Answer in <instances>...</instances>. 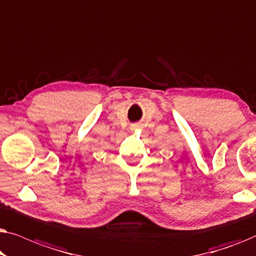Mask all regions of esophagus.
<instances>
[{
  "mask_svg": "<svg viewBox=\"0 0 256 256\" xmlns=\"http://www.w3.org/2000/svg\"><path fill=\"white\" fill-rule=\"evenodd\" d=\"M138 128H141V124H140V122H136V124H132L130 126L132 130H136V129H138Z\"/></svg>",
  "mask_w": 256,
  "mask_h": 256,
  "instance_id": "1",
  "label": "esophagus"
}]
</instances>
